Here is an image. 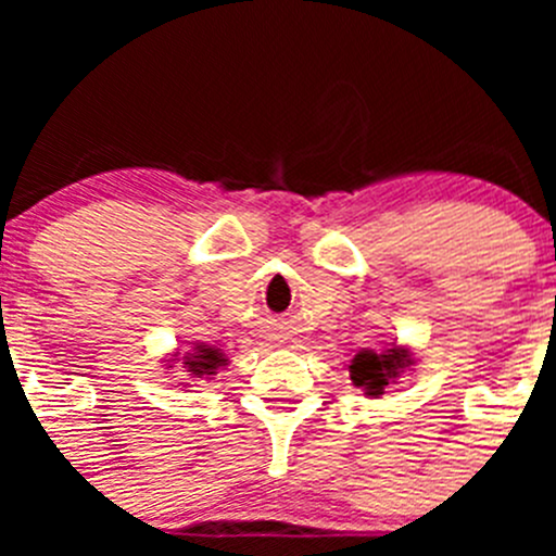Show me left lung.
I'll use <instances>...</instances> for the list:
<instances>
[{"instance_id":"left-lung-1","label":"left lung","mask_w":556,"mask_h":556,"mask_svg":"<svg viewBox=\"0 0 556 556\" xmlns=\"http://www.w3.org/2000/svg\"><path fill=\"white\" fill-rule=\"evenodd\" d=\"M412 355L403 346H392V350L374 352L363 350L357 352L355 361L350 366V379L355 387H363L366 395H382L384 387L392 382V379L401 377L403 368L412 366Z\"/></svg>"}]
</instances>
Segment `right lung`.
<instances>
[{
  "mask_svg": "<svg viewBox=\"0 0 556 556\" xmlns=\"http://www.w3.org/2000/svg\"><path fill=\"white\" fill-rule=\"evenodd\" d=\"M220 366H226V357H223V352L212 350V346H195L193 355L185 357V368L199 379L210 377V374H215Z\"/></svg>",
  "mask_w": 556,
  "mask_h": 556,
  "instance_id": "obj_1",
  "label": "right lung"
}]
</instances>
